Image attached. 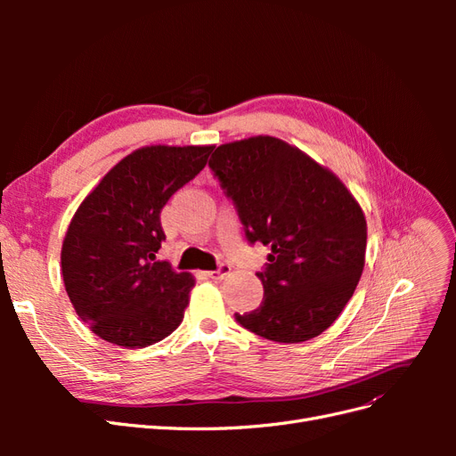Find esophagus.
I'll use <instances>...</instances> for the list:
<instances>
[{"label": "esophagus", "mask_w": 456, "mask_h": 456, "mask_svg": "<svg viewBox=\"0 0 456 456\" xmlns=\"http://www.w3.org/2000/svg\"><path fill=\"white\" fill-rule=\"evenodd\" d=\"M230 266L228 265H220L216 270H213V272H209V278L211 280H224L226 278V275L230 273Z\"/></svg>", "instance_id": "34e87169"}]
</instances>
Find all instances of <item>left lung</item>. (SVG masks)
Returning a JSON list of instances; mask_svg holds the SVG:
<instances>
[{
    "label": "left lung",
    "instance_id": "8db88e82",
    "mask_svg": "<svg viewBox=\"0 0 456 456\" xmlns=\"http://www.w3.org/2000/svg\"><path fill=\"white\" fill-rule=\"evenodd\" d=\"M249 243L272 247L256 275L265 298L236 314L251 333L297 344L322 335L352 298L365 266L367 223L337 175L275 136L218 146L209 159Z\"/></svg>",
    "mask_w": 456,
    "mask_h": 456
}]
</instances>
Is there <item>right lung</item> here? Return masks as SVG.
Masks as SVG:
<instances>
[{"mask_svg":"<svg viewBox=\"0 0 456 456\" xmlns=\"http://www.w3.org/2000/svg\"><path fill=\"white\" fill-rule=\"evenodd\" d=\"M213 146H144L123 158L77 207L61 265L76 314L94 335L144 348L181 325L194 278L156 260L161 209Z\"/></svg>","mask_w":456,"mask_h":456,"instance_id":"add662e5","label":"right lung"}]
</instances>
